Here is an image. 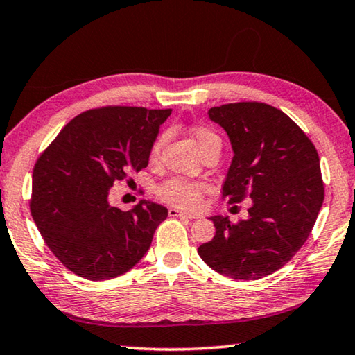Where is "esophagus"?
<instances>
[{"label":"esophagus","mask_w":355,"mask_h":355,"mask_svg":"<svg viewBox=\"0 0 355 355\" xmlns=\"http://www.w3.org/2000/svg\"><path fill=\"white\" fill-rule=\"evenodd\" d=\"M169 216H171V218H186V219H196L197 218V216H194V214H188L184 211H180V209H177V208H171Z\"/></svg>","instance_id":"obj_1"}]
</instances>
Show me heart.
<instances>
[{"label":"heart","mask_w":355,"mask_h":355,"mask_svg":"<svg viewBox=\"0 0 355 355\" xmlns=\"http://www.w3.org/2000/svg\"><path fill=\"white\" fill-rule=\"evenodd\" d=\"M192 139L196 141L197 147L203 150L211 147V146H219L220 147V139L219 136L214 133L211 128L208 127H194L191 130ZM164 144V136H161L156 139L152 148V158H158L161 152V147ZM208 191L207 183L197 182V180H188V178H171L169 182H166L159 186L158 194L163 200L171 203L173 207L184 208V209H197L202 203V197Z\"/></svg>","instance_id":"1"}]
</instances>
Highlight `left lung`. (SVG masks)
Instances as JSON below:
<instances>
[{"label": "left lung", "mask_w": 355, "mask_h": 355, "mask_svg": "<svg viewBox=\"0 0 355 355\" xmlns=\"http://www.w3.org/2000/svg\"><path fill=\"white\" fill-rule=\"evenodd\" d=\"M233 150L222 197L250 199L249 218L211 216L216 235L199 248L225 277L255 280L286 264L307 241L324 200L320 156L285 112L266 103H230L208 111Z\"/></svg>", "instance_id": "obj_1"}]
</instances>
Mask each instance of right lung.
<instances>
[{
	"label": "right lung",
	"mask_w": 355,
	"mask_h": 355,
	"mask_svg": "<svg viewBox=\"0 0 355 355\" xmlns=\"http://www.w3.org/2000/svg\"><path fill=\"white\" fill-rule=\"evenodd\" d=\"M172 110L106 106L65 125L35 163L31 214L65 268L87 280L128 272L142 260L167 208L141 200L128 211L110 189L148 166L161 123Z\"/></svg>",
	"instance_id": "right-lung-1"
}]
</instances>
